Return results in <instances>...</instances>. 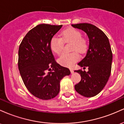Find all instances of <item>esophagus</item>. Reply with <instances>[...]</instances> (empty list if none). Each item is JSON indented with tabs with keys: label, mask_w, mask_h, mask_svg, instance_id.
Instances as JSON below:
<instances>
[{
	"label": "esophagus",
	"mask_w": 124,
	"mask_h": 124,
	"mask_svg": "<svg viewBox=\"0 0 124 124\" xmlns=\"http://www.w3.org/2000/svg\"><path fill=\"white\" fill-rule=\"evenodd\" d=\"M70 72H71V73H73V72H74V71H73V69H70Z\"/></svg>",
	"instance_id": "34e87169"
}]
</instances>
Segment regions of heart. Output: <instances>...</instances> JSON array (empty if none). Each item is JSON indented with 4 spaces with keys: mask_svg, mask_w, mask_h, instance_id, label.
Wrapping results in <instances>:
<instances>
[{
    "mask_svg": "<svg viewBox=\"0 0 124 124\" xmlns=\"http://www.w3.org/2000/svg\"><path fill=\"white\" fill-rule=\"evenodd\" d=\"M82 36V32L79 30L74 28H68L61 32L60 38L54 37L51 39V49L54 53L57 55H60L63 51L64 43H72L71 51L73 52L63 54L58 59V62L62 66H73L80 58L79 55L77 52L83 54L87 50V41L86 38Z\"/></svg>",
    "mask_w": 124,
    "mask_h": 124,
    "instance_id": "b5f03b06",
    "label": "heart"
}]
</instances>
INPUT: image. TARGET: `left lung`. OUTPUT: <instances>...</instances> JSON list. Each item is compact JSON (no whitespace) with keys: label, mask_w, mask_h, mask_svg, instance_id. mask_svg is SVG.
<instances>
[{"label":"left lung","mask_w":124,"mask_h":124,"mask_svg":"<svg viewBox=\"0 0 124 124\" xmlns=\"http://www.w3.org/2000/svg\"><path fill=\"white\" fill-rule=\"evenodd\" d=\"M72 25L86 32L89 38L86 55L78 63L83 69L88 67L89 70H75L81 76V80L75 89L82 96L92 97L103 89L110 76L112 60L110 44L104 32L95 25L89 23Z\"/></svg>","instance_id":"1"}]
</instances>
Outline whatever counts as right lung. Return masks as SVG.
Listing matches in <instances>:
<instances>
[{
    "instance_id": "1",
    "label": "right lung",
    "mask_w": 124,
    "mask_h": 124,
    "mask_svg": "<svg viewBox=\"0 0 124 124\" xmlns=\"http://www.w3.org/2000/svg\"><path fill=\"white\" fill-rule=\"evenodd\" d=\"M62 25L41 24L30 30L18 49V67L26 88L41 100H50L58 94L60 82L69 75L68 68L55 60L50 41Z\"/></svg>"
}]
</instances>
